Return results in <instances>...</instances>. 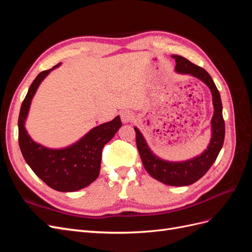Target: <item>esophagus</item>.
<instances>
[{
  "label": "esophagus",
  "mask_w": 252,
  "mask_h": 252,
  "mask_svg": "<svg viewBox=\"0 0 252 252\" xmlns=\"http://www.w3.org/2000/svg\"><path fill=\"white\" fill-rule=\"evenodd\" d=\"M121 120H122V122H123L124 124L130 123V122L133 120V114L130 111L125 110V111H123V112L121 113Z\"/></svg>",
  "instance_id": "esophagus-1"
}]
</instances>
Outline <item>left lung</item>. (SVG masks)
Here are the masks:
<instances>
[{"mask_svg":"<svg viewBox=\"0 0 252 252\" xmlns=\"http://www.w3.org/2000/svg\"><path fill=\"white\" fill-rule=\"evenodd\" d=\"M175 60V71L183 74H190L192 77L201 80L207 85L212 94V104L215 111L211 119V140L201 156H197L188 161L183 162H168L158 158L152 154L148 147L144 136L138 128L134 127L136 147L143 165L146 171L152 178L170 186H188L196 181H199L203 175L209 170L212 164L223 147L225 139V122L223 119L222 101L219 90L210 74L204 68L190 62L187 59L181 56L173 55Z\"/></svg>","mask_w":252,"mask_h":252,"instance_id":"obj_1","label":"left lung"}]
</instances>
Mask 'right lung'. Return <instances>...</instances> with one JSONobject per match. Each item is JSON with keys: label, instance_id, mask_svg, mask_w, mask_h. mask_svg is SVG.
Wrapping results in <instances>:
<instances>
[{"label": "right lung", "instance_id": "1", "mask_svg": "<svg viewBox=\"0 0 252 252\" xmlns=\"http://www.w3.org/2000/svg\"><path fill=\"white\" fill-rule=\"evenodd\" d=\"M59 66L37 74L30 85L19 114V145L26 163L45 184L58 191L71 192L96 180L100 174L102 150L117 133L122 122L118 116L93 128L80 141L62 149H50L35 143L25 128L30 104L41 82Z\"/></svg>", "mask_w": 252, "mask_h": 252}]
</instances>
